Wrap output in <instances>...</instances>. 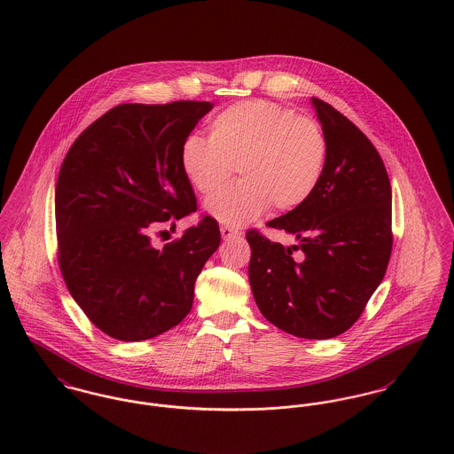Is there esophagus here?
Wrapping results in <instances>:
<instances>
[{
	"label": "esophagus",
	"instance_id": "34e87169",
	"mask_svg": "<svg viewBox=\"0 0 454 454\" xmlns=\"http://www.w3.org/2000/svg\"><path fill=\"white\" fill-rule=\"evenodd\" d=\"M241 231L239 228H233V226H221V237L224 240H231V239H237L240 237Z\"/></svg>",
	"mask_w": 454,
	"mask_h": 454
}]
</instances>
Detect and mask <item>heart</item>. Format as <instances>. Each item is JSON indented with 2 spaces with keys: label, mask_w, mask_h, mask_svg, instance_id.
Listing matches in <instances>:
<instances>
[{
  "label": "heart",
  "mask_w": 454,
  "mask_h": 454,
  "mask_svg": "<svg viewBox=\"0 0 454 454\" xmlns=\"http://www.w3.org/2000/svg\"><path fill=\"white\" fill-rule=\"evenodd\" d=\"M327 140L319 123L269 101H245L221 111L209 138L190 135L182 168L202 195L221 187L237 169L241 180L206 202L217 221L240 226L272 206L278 213L305 204L319 187Z\"/></svg>",
  "instance_id": "obj_1"
}]
</instances>
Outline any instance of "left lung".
<instances>
[{"label":"left lung","instance_id":"left-lung-1","mask_svg":"<svg viewBox=\"0 0 454 454\" xmlns=\"http://www.w3.org/2000/svg\"><path fill=\"white\" fill-rule=\"evenodd\" d=\"M327 140V160L310 199L267 226L296 245L247 231L248 279L262 316L305 340L343 334L380 285L393 250L391 184L365 134L312 98Z\"/></svg>","mask_w":454,"mask_h":454}]
</instances>
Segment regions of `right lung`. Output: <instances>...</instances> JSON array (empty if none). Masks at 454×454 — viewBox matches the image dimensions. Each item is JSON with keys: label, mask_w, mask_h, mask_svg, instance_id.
<instances>
[{"label": "right lung", "mask_w": 454, "mask_h": 454, "mask_svg": "<svg viewBox=\"0 0 454 454\" xmlns=\"http://www.w3.org/2000/svg\"><path fill=\"white\" fill-rule=\"evenodd\" d=\"M207 101L111 107L82 132L59 168L58 264L87 319L120 341L154 338L185 319L221 233L211 215L158 250L151 228L197 211L182 144Z\"/></svg>", "instance_id": "right-lung-1"}]
</instances>
